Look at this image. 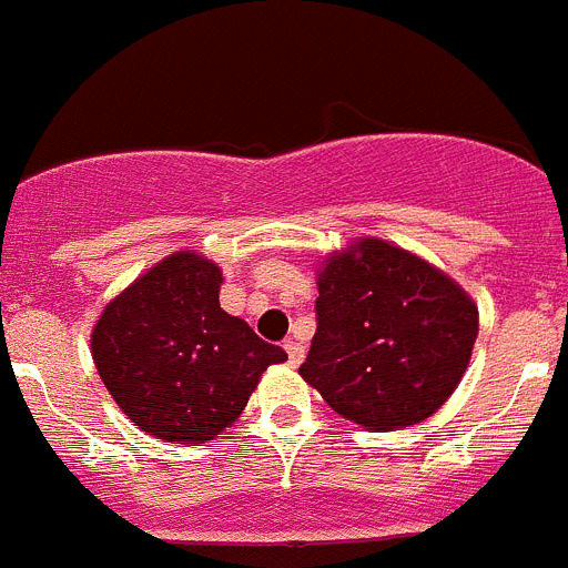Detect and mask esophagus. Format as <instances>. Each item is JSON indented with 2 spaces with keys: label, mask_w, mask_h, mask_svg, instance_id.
<instances>
[{
  "label": "esophagus",
  "mask_w": 568,
  "mask_h": 568,
  "mask_svg": "<svg viewBox=\"0 0 568 568\" xmlns=\"http://www.w3.org/2000/svg\"><path fill=\"white\" fill-rule=\"evenodd\" d=\"M284 349H287V358L293 366H298L304 361V346L298 341H284Z\"/></svg>",
  "instance_id": "34e87169"
}]
</instances>
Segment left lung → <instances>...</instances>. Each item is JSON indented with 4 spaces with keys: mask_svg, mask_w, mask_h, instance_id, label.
Masks as SVG:
<instances>
[{
    "mask_svg": "<svg viewBox=\"0 0 568 568\" xmlns=\"http://www.w3.org/2000/svg\"><path fill=\"white\" fill-rule=\"evenodd\" d=\"M315 313L301 378L346 420L384 433L438 413L478 338L466 290L381 239H358L324 261Z\"/></svg>",
    "mask_w": 568,
    "mask_h": 568,
    "instance_id": "left-lung-1",
    "label": "left lung"
}]
</instances>
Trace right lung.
<instances>
[{
	"label": "right lung",
	"instance_id": "1",
	"mask_svg": "<svg viewBox=\"0 0 568 568\" xmlns=\"http://www.w3.org/2000/svg\"><path fill=\"white\" fill-rule=\"evenodd\" d=\"M222 270L168 255L110 301L90 353L122 413L153 438L202 446L247 406L267 366L287 361L219 304Z\"/></svg>",
	"mask_w": 568,
	"mask_h": 568
}]
</instances>
